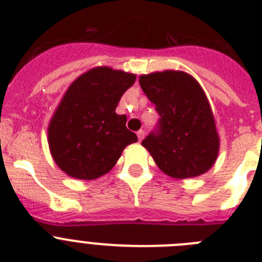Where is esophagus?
Masks as SVG:
<instances>
[{
    "label": "esophagus",
    "mask_w": 262,
    "mask_h": 262,
    "mask_svg": "<svg viewBox=\"0 0 262 262\" xmlns=\"http://www.w3.org/2000/svg\"><path fill=\"white\" fill-rule=\"evenodd\" d=\"M137 136H138V141H142L143 140V137H145V130H142V129H141V130H138L137 132Z\"/></svg>",
    "instance_id": "1"
}]
</instances>
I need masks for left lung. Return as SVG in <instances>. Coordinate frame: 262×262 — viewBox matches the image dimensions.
Masks as SVG:
<instances>
[{
  "label": "left lung",
  "instance_id": "8db88e82",
  "mask_svg": "<svg viewBox=\"0 0 262 262\" xmlns=\"http://www.w3.org/2000/svg\"><path fill=\"white\" fill-rule=\"evenodd\" d=\"M140 84L160 116L158 130L142 141L160 171L173 179L209 171L218 158L219 136L201 84L180 70L142 74Z\"/></svg>",
  "mask_w": 262,
  "mask_h": 262
}]
</instances>
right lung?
I'll use <instances>...</instances> for the list:
<instances>
[{"instance_id": "1", "label": "right lung", "mask_w": 262, "mask_h": 262, "mask_svg": "<svg viewBox=\"0 0 262 262\" xmlns=\"http://www.w3.org/2000/svg\"><path fill=\"white\" fill-rule=\"evenodd\" d=\"M136 74L96 67L75 79L48 125L52 158L70 178L94 180L114 168L124 148L137 142L126 129L125 115H117L122 94Z\"/></svg>"}]
</instances>
